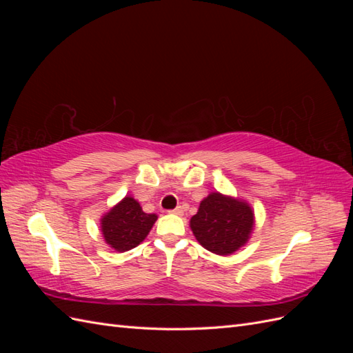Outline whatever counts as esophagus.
I'll return each instance as SVG.
<instances>
[{
    "instance_id": "esophagus-1",
    "label": "esophagus",
    "mask_w": 353,
    "mask_h": 353,
    "mask_svg": "<svg viewBox=\"0 0 353 353\" xmlns=\"http://www.w3.org/2000/svg\"><path fill=\"white\" fill-rule=\"evenodd\" d=\"M169 213H174V215H183V213H184V210H183V208H181V206H178V208L172 209V210H169Z\"/></svg>"
}]
</instances>
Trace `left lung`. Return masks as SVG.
Returning a JSON list of instances; mask_svg holds the SVG:
<instances>
[{"mask_svg":"<svg viewBox=\"0 0 353 353\" xmlns=\"http://www.w3.org/2000/svg\"><path fill=\"white\" fill-rule=\"evenodd\" d=\"M196 240L206 250L227 256L248 243L254 227V213L245 200L210 193L190 219Z\"/></svg>","mask_w":353,"mask_h":353,"instance_id":"obj_1","label":"left lung"}]
</instances>
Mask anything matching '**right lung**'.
<instances>
[{
    "instance_id": "1",
    "label": "right lung",
    "mask_w": 353,
    "mask_h": 353,
    "mask_svg": "<svg viewBox=\"0 0 353 353\" xmlns=\"http://www.w3.org/2000/svg\"><path fill=\"white\" fill-rule=\"evenodd\" d=\"M157 215L143 212L140 203L126 196L101 218L104 241L117 252L137 248L153 228Z\"/></svg>"
}]
</instances>
